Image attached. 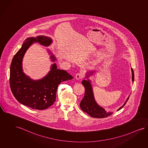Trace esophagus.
<instances>
[{
    "label": "esophagus",
    "instance_id": "esophagus-1",
    "mask_svg": "<svg viewBox=\"0 0 148 148\" xmlns=\"http://www.w3.org/2000/svg\"><path fill=\"white\" fill-rule=\"evenodd\" d=\"M84 77V75L82 72H78L76 73V76H75V78L77 80H79V79H81Z\"/></svg>",
    "mask_w": 148,
    "mask_h": 148
}]
</instances>
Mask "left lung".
<instances>
[{
	"label": "left lung",
	"mask_w": 148,
	"mask_h": 148,
	"mask_svg": "<svg viewBox=\"0 0 148 148\" xmlns=\"http://www.w3.org/2000/svg\"><path fill=\"white\" fill-rule=\"evenodd\" d=\"M132 81H134V71L133 69L132 68ZM93 73V72H92ZM82 84L85 88V94L83 98L82 99L81 103H80V107L81 109L87 114L90 115L91 117L94 118H105L109 116L112 115V112H107L105 109L100 107L97 103L95 102L94 95H93L92 88L91 84L89 80L85 81L83 80L82 82ZM129 99V97L127 99L126 102L123 104L120 108L117 111L121 109L126 104L128 100Z\"/></svg>",
	"instance_id": "1"
}]
</instances>
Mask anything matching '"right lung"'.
I'll use <instances>...</instances> for the list:
<instances>
[{
	"mask_svg": "<svg viewBox=\"0 0 148 148\" xmlns=\"http://www.w3.org/2000/svg\"><path fill=\"white\" fill-rule=\"evenodd\" d=\"M33 42L48 46L51 43V39L44 36L26 39L11 62L10 86L14 96L21 104L33 109H46L54 103L59 84L62 82L71 80L73 77L66 71L57 69L55 64L52 65L48 75L41 80L33 81L26 77L22 72V58ZM51 58L55 60L54 56L52 55Z\"/></svg>",
	"mask_w": 148,
	"mask_h": 148,
	"instance_id": "obj_1",
	"label": "right lung"
}]
</instances>
